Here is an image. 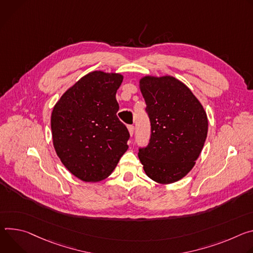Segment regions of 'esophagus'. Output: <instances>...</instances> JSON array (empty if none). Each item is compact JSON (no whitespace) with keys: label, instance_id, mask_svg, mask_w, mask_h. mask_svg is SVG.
I'll return each mask as SVG.
<instances>
[{"label":"esophagus","instance_id":"34e87169","mask_svg":"<svg viewBox=\"0 0 253 253\" xmlns=\"http://www.w3.org/2000/svg\"><path fill=\"white\" fill-rule=\"evenodd\" d=\"M127 129H128L129 135L132 136V134H133V132H134V126H127Z\"/></svg>","mask_w":253,"mask_h":253}]
</instances>
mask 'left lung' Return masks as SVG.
<instances>
[{
  "label": "left lung",
  "instance_id": "left-lung-1",
  "mask_svg": "<svg viewBox=\"0 0 253 253\" xmlns=\"http://www.w3.org/2000/svg\"><path fill=\"white\" fill-rule=\"evenodd\" d=\"M138 82L152 131L138 159L150 179L169 185L183 179L199 158L208 132L207 114L191 89L174 76L146 75Z\"/></svg>",
  "mask_w": 253,
  "mask_h": 253
}]
</instances>
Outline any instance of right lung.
Returning a JSON list of instances; mask_svg holds the SVG:
<instances>
[{
	"mask_svg": "<svg viewBox=\"0 0 253 253\" xmlns=\"http://www.w3.org/2000/svg\"><path fill=\"white\" fill-rule=\"evenodd\" d=\"M124 75L95 70L82 76L56 102L52 141L66 169L83 182L107 178L128 149L129 133L118 119L116 98Z\"/></svg>",
	"mask_w": 253,
	"mask_h": 253,
	"instance_id": "1",
	"label": "right lung"
}]
</instances>
